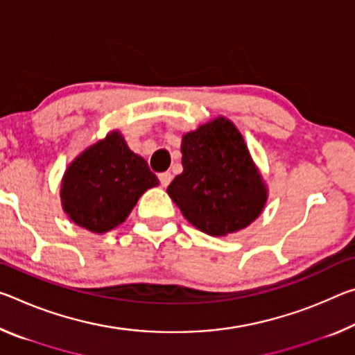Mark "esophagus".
<instances>
[{
    "instance_id": "obj_1",
    "label": "esophagus",
    "mask_w": 355,
    "mask_h": 355,
    "mask_svg": "<svg viewBox=\"0 0 355 355\" xmlns=\"http://www.w3.org/2000/svg\"><path fill=\"white\" fill-rule=\"evenodd\" d=\"M159 182H161V187L162 188L168 187V184H171V182H172V173L171 172L159 173Z\"/></svg>"
}]
</instances>
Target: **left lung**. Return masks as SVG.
<instances>
[{
    "instance_id": "obj_1",
    "label": "left lung",
    "mask_w": 355,
    "mask_h": 355,
    "mask_svg": "<svg viewBox=\"0 0 355 355\" xmlns=\"http://www.w3.org/2000/svg\"><path fill=\"white\" fill-rule=\"evenodd\" d=\"M183 172L167 194L183 216L213 237L237 232L261 215L267 189L239 129L219 116L182 140Z\"/></svg>"
}]
</instances>
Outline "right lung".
I'll list each match as a JSON object with an SVG mask.
<instances>
[{"label":"right lung","instance_id":"1","mask_svg":"<svg viewBox=\"0 0 355 355\" xmlns=\"http://www.w3.org/2000/svg\"><path fill=\"white\" fill-rule=\"evenodd\" d=\"M159 180L147 161L110 132L72 161L61 184L64 211L78 226L104 234L125 221L145 191Z\"/></svg>","mask_w":355,"mask_h":355}]
</instances>
